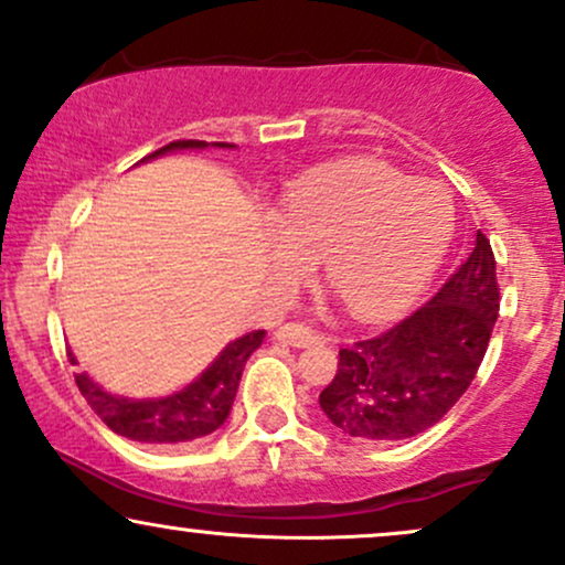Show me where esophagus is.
I'll list each match as a JSON object with an SVG mask.
<instances>
[{
    "label": "esophagus",
    "instance_id": "1",
    "mask_svg": "<svg viewBox=\"0 0 565 565\" xmlns=\"http://www.w3.org/2000/svg\"><path fill=\"white\" fill-rule=\"evenodd\" d=\"M276 340L287 342L291 348H310V345H319L321 334H316L313 329L302 327V323H284V327H278Z\"/></svg>",
    "mask_w": 565,
    "mask_h": 565
}]
</instances>
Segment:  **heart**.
Segmentation results:
<instances>
[{
	"mask_svg": "<svg viewBox=\"0 0 565 565\" xmlns=\"http://www.w3.org/2000/svg\"><path fill=\"white\" fill-rule=\"evenodd\" d=\"M270 270L297 287L323 255L327 281L361 321L391 319L436 276L454 236L451 199L380 161L305 174L270 220Z\"/></svg>",
	"mask_w": 565,
	"mask_h": 565,
	"instance_id": "heart-1",
	"label": "heart"
}]
</instances>
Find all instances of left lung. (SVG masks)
<instances>
[{
  "label": "left lung",
  "mask_w": 565,
  "mask_h": 565,
  "mask_svg": "<svg viewBox=\"0 0 565 565\" xmlns=\"http://www.w3.org/2000/svg\"><path fill=\"white\" fill-rule=\"evenodd\" d=\"M499 313L497 263L476 233L470 257L430 302L391 332L340 350L321 412L364 440H404L425 433L468 391Z\"/></svg>",
  "instance_id": "left-lung-1"
}]
</instances>
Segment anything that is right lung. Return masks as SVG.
<instances>
[{
	"mask_svg": "<svg viewBox=\"0 0 565 565\" xmlns=\"http://www.w3.org/2000/svg\"><path fill=\"white\" fill-rule=\"evenodd\" d=\"M204 148H236L233 142H204V140H178L170 146L159 148L151 157L142 161H151L167 153L178 151H204ZM265 329L242 334L228 342L217 353L196 380H191L180 391L167 395H153V398H129V395L108 393L100 387L89 374H76V385L93 412L103 419L114 433L129 440H140L148 446H183L193 440L210 436L220 425L228 419L233 398H236L242 372L249 361V355L263 345ZM74 361V353H68Z\"/></svg>",
	"mask_w": 565,
	"mask_h": 565,
	"instance_id": "add662e5",
	"label": "right lung"
}]
</instances>
